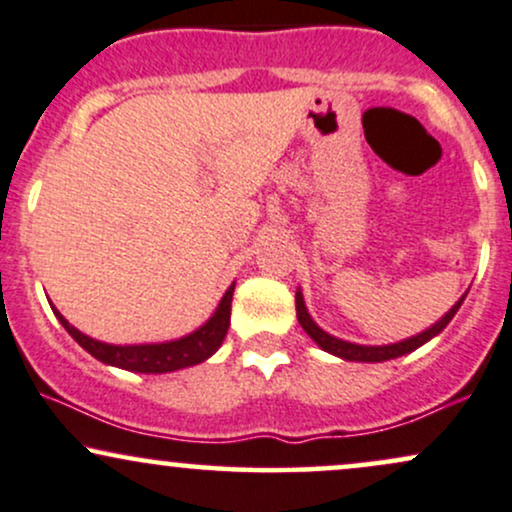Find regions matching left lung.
Listing matches in <instances>:
<instances>
[{
  "mask_svg": "<svg viewBox=\"0 0 512 512\" xmlns=\"http://www.w3.org/2000/svg\"><path fill=\"white\" fill-rule=\"evenodd\" d=\"M467 296V293H464ZM464 296L457 301L455 305L450 308V313L443 317V320L436 322V325L431 327V330L416 334V337L411 339H404V342L399 344H390V346H361V344H349V342H342V339L332 337V334L322 332L320 327L315 325L313 320H310L308 310H305V303H303V296L301 293H296V315H298V322H301V327L305 332L313 337V342L320 346V349L330 351V354L339 356V358H346V361H366V363H380V361H390V358H397V356H404L409 354V351L419 349L421 344H426L428 339L436 337L438 332H443L445 327H448V322L455 317L457 310H460V305L464 301Z\"/></svg>",
  "mask_w": 512,
  "mask_h": 512,
  "instance_id": "8db88e82",
  "label": "left lung"
}]
</instances>
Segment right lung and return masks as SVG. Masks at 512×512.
<instances>
[{
  "instance_id": "add662e5",
  "label": "right lung",
  "mask_w": 512,
  "mask_h": 512,
  "mask_svg": "<svg viewBox=\"0 0 512 512\" xmlns=\"http://www.w3.org/2000/svg\"><path fill=\"white\" fill-rule=\"evenodd\" d=\"M233 289L226 291V296L221 298L219 308L204 327H199L197 332L187 334V337L178 339V342H166V344H139V346H113L96 342V339L81 334L76 327L69 325L64 317L57 313L60 322L64 325L72 337L79 342L91 356H96L98 361L108 363V366H117L125 370H134V373H168V370H180L187 366H195V363L207 361V358L219 349L223 337H226L228 325H231V301H233Z\"/></svg>"
}]
</instances>
